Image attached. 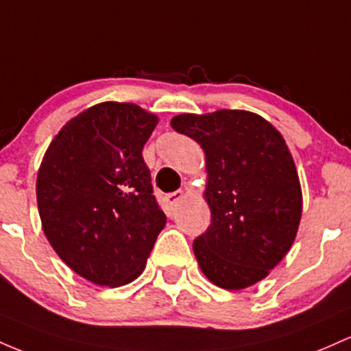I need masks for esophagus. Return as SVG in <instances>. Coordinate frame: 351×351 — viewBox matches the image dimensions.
Segmentation results:
<instances>
[{"label": "esophagus", "mask_w": 351, "mask_h": 351, "mask_svg": "<svg viewBox=\"0 0 351 351\" xmlns=\"http://www.w3.org/2000/svg\"><path fill=\"white\" fill-rule=\"evenodd\" d=\"M184 195H186L184 189H179V191H176V192H172V194H169L167 197H165V199H167V202L171 204V206H176V204L179 202V200L182 199Z\"/></svg>", "instance_id": "obj_1"}]
</instances>
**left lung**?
<instances>
[{
    "label": "left lung",
    "instance_id": "left-lung-1",
    "mask_svg": "<svg viewBox=\"0 0 351 351\" xmlns=\"http://www.w3.org/2000/svg\"><path fill=\"white\" fill-rule=\"evenodd\" d=\"M174 131L206 152L210 226L194 240L200 270L226 290L261 282L292 247L302 189L282 134L258 114H180Z\"/></svg>",
    "mask_w": 351,
    "mask_h": 351
}]
</instances>
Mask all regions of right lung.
<instances>
[{"mask_svg":"<svg viewBox=\"0 0 351 351\" xmlns=\"http://www.w3.org/2000/svg\"><path fill=\"white\" fill-rule=\"evenodd\" d=\"M156 124L131 102H101L73 117L43 157V230L61 261L96 285L136 280L167 220L143 157Z\"/></svg>","mask_w":351,"mask_h":351,"instance_id":"right-lung-1","label":"right lung"}]
</instances>
